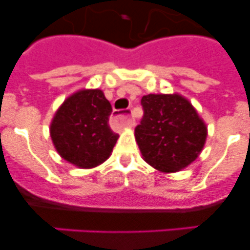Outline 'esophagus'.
<instances>
[{
	"instance_id": "obj_1",
	"label": "esophagus",
	"mask_w": 250,
	"mask_h": 250,
	"mask_svg": "<svg viewBox=\"0 0 250 250\" xmlns=\"http://www.w3.org/2000/svg\"><path fill=\"white\" fill-rule=\"evenodd\" d=\"M129 110H125V112L121 111H115L112 115V123L116 125H123V127H133L134 125V121L130 118Z\"/></svg>"
}]
</instances>
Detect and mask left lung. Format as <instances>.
<instances>
[{
  "instance_id": "8db88e82",
  "label": "left lung",
  "mask_w": 250,
  "mask_h": 250,
  "mask_svg": "<svg viewBox=\"0 0 250 250\" xmlns=\"http://www.w3.org/2000/svg\"><path fill=\"white\" fill-rule=\"evenodd\" d=\"M141 105L135 139L144 160L165 173L192 163L206 143L207 127L190 102L179 94H148Z\"/></svg>"
}]
</instances>
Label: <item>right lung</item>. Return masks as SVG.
<instances>
[{"mask_svg": "<svg viewBox=\"0 0 250 250\" xmlns=\"http://www.w3.org/2000/svg\"><path fill=\"white\" fill-rule=\"evenodd\" d=\"M112 107L100 89H82L67 98L50 123L58 153L78 168H93L110 157L118 139L109 125Z\"/></svg>", "mask_w": 250, "mask_h": 250, "instance_id": "1", "label": "right lung"}]
</instances>
